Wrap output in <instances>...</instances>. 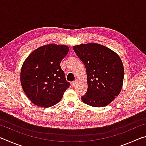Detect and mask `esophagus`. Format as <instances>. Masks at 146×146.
<instances>
[{"instance_id": "1", "label": "esophagus", "mask_w": 146, "mask_h": 146, "mask_svg": "<svg viewBox=\"0 0 146 146\" xmlns=\"http://www.w3.org/2000/svg\"><path fill=\"white\" fill-rule=\"evenodd\" d=\"M76 82H77V81H76V80H75V81H73V82H71V86H72V87H74V86H75Z\"/></svg>"}]
</instances>
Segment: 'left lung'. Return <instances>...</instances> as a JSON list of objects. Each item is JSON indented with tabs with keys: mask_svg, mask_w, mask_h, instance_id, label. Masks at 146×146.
Returning <instances> with one entry per match:
<instances>
[{
	"mask_svg": "<svg viewBox=\"0 0 146 146\" xmlns=\"http://www.w3.org/2000/svg\"><path fill=\"white\" fill-rule=\"evenodd\" d=\"M73 50L85 65L88 90L81 97L93 107H104L118 96L122 88L124 70L117 53L96 43L74 46Z\"/></svg>",
	"mask_w": 146,
	"mask_h": 146,
	"instance_id": "left-lung-1",
	"label": "left lung"
}]
</instances>
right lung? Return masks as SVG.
<instances>
[{
  "label": "right lung",
  "instance_id": "obj_1",
  "mask_svg": "<svg viewBox=\"0 0 146 146\" xmlns=\"http://www.w3.org/2000/svg\"><path fill=\"white\" fill-rule=\"evenodd\" d=\"M68 51L65 45L48 44L34 50L24 62L21 85L34 104L42 108L54 106L70 87L60 65Z\"/></svg>",
  "mask_w": 146,
  "mask_h": 146
}]
</instances>
